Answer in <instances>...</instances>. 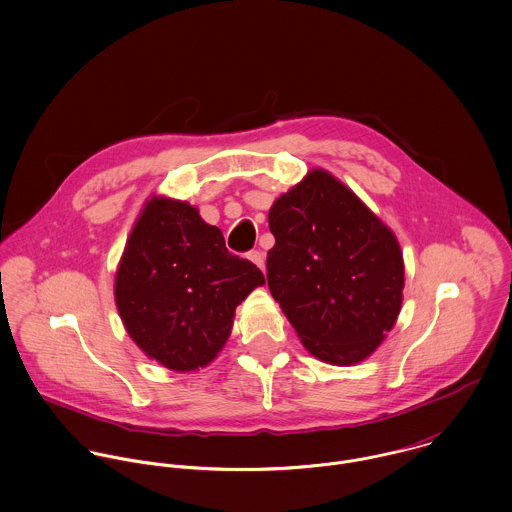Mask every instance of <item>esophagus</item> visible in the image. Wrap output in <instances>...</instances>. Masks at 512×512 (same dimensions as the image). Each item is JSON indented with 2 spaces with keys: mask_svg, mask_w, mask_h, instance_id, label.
I'll return each mask as SVG.
<instances>
[{
  "mask_svg": "<svg viewBox=\"0 0 512 512\" xmlns=\"http://www.w3.org/2000/svg\"><path fill=\"white\" fill-rule=\"evenodd\" d=\"M249 259H251L261 271H265V253H263V251H251V253H249Z\"/></svg>",
  "mask_w": 512,
  "mask_h": 512,
  "instance_id": "esophagus-1",
  "label": "esophagus"
}]
</instances>
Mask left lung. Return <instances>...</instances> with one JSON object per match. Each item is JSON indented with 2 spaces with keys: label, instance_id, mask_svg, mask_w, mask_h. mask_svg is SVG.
<instances>
[{
  "label": "left lung",
  "instance_id": "8db88e82",
  "mask_svg": "<svg viewBox=\"0 0 512 512\" xmlns=\"http://www.w3.org/2000/svg\"><path fill=\"white\" fill-rule=\"evenodd\" d=\"M267 283L304 347L332 365L369 357L397 322L404 263L397 237L322 169L269 210Z\"/></svg>",
  "mask_w": 512,
  "mask_h": 512
}]
</instances>
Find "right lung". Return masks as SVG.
<instances>
[{"label":"right lung","instance_id":"add662e5","mask_svg":"<svg viewBox=\"0 0 512 512\" xmlns=\"http://www.w3.org/2000/svg\"><path fill=\"white\" fill-rule=\"evenodd\" d=\"M265 284L229 253L222 231L186 202L153 196L115 275V304L131 340L172 371L206 367L226 345L237 304Z\"/></svg>","mask_w":512,"mask_h":512}]
</instances>
